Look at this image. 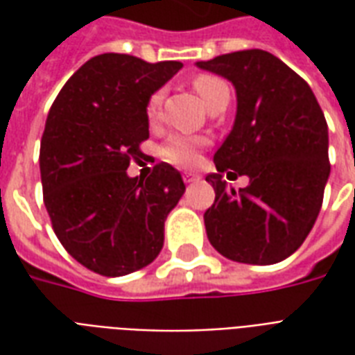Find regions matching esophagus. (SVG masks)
Here are the masks:
<instances>
[{"label":"esophagus","instance_id":"34e87169","mask_svg":"<svg viewBox=\"0 0 355 355\" xmlns=\"http://www.w3.org/2000/svg\"><path fill=\"white\" fill-rule=\"evenodd\" d=\"M182 178H184V182H193V180H200V175L190 173V171H184V173H182Z\"/></svg>","mask_w":355,"mask_h":355}]
</instances>
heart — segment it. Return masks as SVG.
<instances>
[{"instance_id": "obj_1", "label": "heart", "mask_w": 355, "mask_h": 355, "mask_svg": "<svg viewBox=\"0 0 355 355\" xmlns=\"http://www.w3.org/2000/svg\"><path fill=\"white\" fill-rule=\"evenodd\" d=\"M192 87L200 98L205 102L211 112L223 110L230 101V87L228 83L215 73L201 72L193 76ZM163 102V91H155L146 102V116L150 121H155L159 116V108ZM207 146V140L201 137H188V135H175L171 137L159 150L165 162L178 165V167H192L200 162L201 150Z\"/></svg>"}]
</instances>
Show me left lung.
<instances>
[{"label": "left lung", "instance_id": "1", "mask_svg": "<svg viewBox=\"0 0 355 355\" xmlns=\"http://www.w3.org/2000/svg\"><path fill=\"white\" fill-rule=\"evenodd\" d=\"M198 66L238 93L234 129L216 150V173L205 177L215 188L203 215L207 238L230 261L275 264L304 243L320 215L331 173L325 116L310 85L268 51H236ZM223 172L247 174L250 186L226 189Z\"/></svg>", "mask_w": 355, "mask_h": 355}]
</instances>
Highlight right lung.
Wrapping results in <instances>:
<instances>
[{
    "label": "right lung",
    "instance_id": "1",
    "mask_svg": "<svg viewBox=\"0 0 355 355\" xmlns=\"http://www.w3.org/2000/svg\"><path fill=\"white\" fill-rule=\"evenodd\" d=\"M182 68L119 53L93 57L53 102L40 148L43 201L58 241L94 274L148 266L186 186L169 163L127 177L148 140L146 102Z\"/></svg>",
    "mask_w": 355,
    "mask_h": 355
}]
</instances>
